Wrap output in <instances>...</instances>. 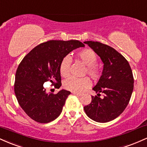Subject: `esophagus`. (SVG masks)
Returning <instances> with one entry per match:
<instances>
[{"label": "esophagus", "instance_id": "1", "mask_svg": "<svg viewBox=\"0 0 147 147\" xmlns=\"http://www.w3.org/2000/svg\"><path fill=\"white\" fill-rule=\"evenodd\" d=\"M72 93L73 94V95H77V96L82 95V93H79V92H72Z\"/></svg>", "mask_w": 147, "mask_h": 147}]
</instances>
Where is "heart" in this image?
I'll list each match as a JSON object with an SVG mask.
<instances>
[{"instance_id": "heart-1", "label": "heart", "mask_w": 147, "mask_h": 147, "mask_svg": "<svg viewBox=\"0 0 147 147\" xmlns=\"http://www.w3.org/2000/svg\"><path fill=\"white\" fill-rule=\"evenodd\" d=\"M77 57L87 66L86 72L93 79H97L99 77L100 71L97 65H96L97 57L95 52L90 49H84L77 53ZM71 65V58L66 56L61 62L59 71L62 77H66L70 75V68ZM92 82L88 77L77 78V77H69L63 82V87L66 90L72 92H82L90 86Z\"/></svg>"}]
</instances>
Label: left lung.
Returning <instances> with one entry per match:
<instances>
[{"label": "left lung", "instance_id": "obj_1", "mask_svg": "<svg viewBox=\"0 0 147 147\" xmlns=\"http://www.w3.org/2000/svg\"><path fill=\"white\" fill-rule=\"evenodd\" d=\"M85 43L104 64L102 76L92 90L104 96L103 99L92 96V102L84 109L88 117L95 122H110L122 113L129 104L134 83L132 70L127 60L114 48L100 42L89 41Z\"/></svg>", "mask_w": 147, "mask_h": 147}]
</instances>
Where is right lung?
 I'll use <instances>...</instances> for the list:
<instances>
[{
  "label": "right lung",
  "mask_w": 147,
  "mask_h": 147,
  "mask_svg": "<svg viewBox=\"0 0 147 147\" xmlns=\"http://www.w3.org/2000/svg\"><path fill=\"white\" fill-rule=\"evenodd\" d=\"M85 47L77 40H52L37 45L22 60L16 72L14 92L18 104L30 118L39 123L55 120L62 112L70 91L47 93L43 84L50 81L59 88L61 61L72 50Z\"/></svg>",
  "instance_id": "1"
}]
</instances>
